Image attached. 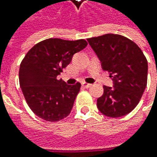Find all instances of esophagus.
<instances>
[{"mask_svg":"<svg viewBox=\"0 0 157 157\" xmlns=\"http://www.w3.org/2000/svg\"><path fill=\"white\" fill-rule=\"evenodd\" d=\"M82 86H84L85 88H89L91 86V84H88L86 82H82Z\"/></svg>","mask_w":157,"mask_h":157,"instance_id":"obj_1","label":"esophagus"}]
</instances>
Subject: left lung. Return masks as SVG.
I'll use <instances>...</instances> for the list:
<instances>
[{"label": "left lung", "mask_w": 157, "mask_h": 157, "mask_svg": "<svg viewBox=\"0 0 157 157\" xmlns=\"http://www.w3.org/2000/svg\"><path fill=\"white\" fill-rule=\"evenodd\" d=\"M87 41L114 84L113 87L104 86V93L97 100L99 110L111 118L129 113L147 86V58L136 43L121 35L105 34Z\"/></svg>", "instance_id": "obj_1"}]
</instances>
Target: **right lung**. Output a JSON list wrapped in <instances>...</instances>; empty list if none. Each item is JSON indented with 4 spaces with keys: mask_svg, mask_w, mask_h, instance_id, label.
<instances>
[{
    "mask_svg": "<svg viewBox=\"0 0 157 157\" xmlns=\"http://www.w3.org/2000/svg\"><path fill=\"white\" fill-rule=\"evenodd\" d=\"M86 45L84 39L49 38L27 52L20 64L19 83L28 105L36 116L56 122L69 115L81 84L69 86L57 75Z\"/></svg>",
    "mask_w": 157,
    "mask_h": 157,
    "instance_id": "right-lung-1",
    "label": "right lung"
}]
</instances>
